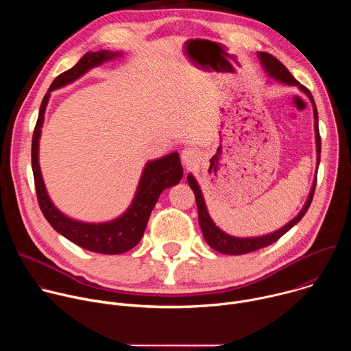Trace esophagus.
<instances>
[{"label":"esophagus","instance_id":"34e87169","mask_svg":"<svg viewBox=\"0 0 351 351\" xmlns=\"http://www.w3.org/2000/svg\"><path fill=\"white\" fill-rule=\"evenodd\" d=\"M199 158H202V154H199L197 148L189 147V148H186L182 152V162L186 167V169L194 168L198 164Z\"/></svg>","mask_w":351,"mask_h":351}]
</instances>
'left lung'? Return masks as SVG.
Segmentation results:
<instances>
[{
  "instance_id": "obj_1",
  "label": "left lung",
  "mask_w": 351,
  "mask_h": 351,
  "mask_svg": "<svg viewBox=\"0 0 351 351\" xmlns=\"http://www.w3.org/2000/svg\"><path fill=\"white\" fill-rule=\"evenodd\" d=\"M267 73L269 76H272L274 79L282 82V83H286V84H293V86H298V88L304 91L310 99L311 103L314 106V118H315V133H317V153H318V165H319V158H321V136H319V129H318V112H317V107H315V103H314V98L310 93V90L304 86L300 84L293 76L291 73L287 71V68L280 62L278 61L274 56L268 54V53H260L258 54ZM187 182L195 195V202H197V210H198V223H199V228H202L203 230V236L206 239V241L208 243L210 247H213L214 250H217V252L222 253V254H230V256H240V254H247V253H252V252H256V250H260L263 247H267L272 243H275L278 239H280L289 229H291L300 219H302L307 210L310 208L311 206V202H313V197H314V191H315V184H317V176H315V180H314V184H313V189L310 191V195H308V199L306 206L303 207V210L300 211V214L291 219L286 226H283L282 229L274 232V233H269V234H265V236H260V237H233V236H229L226 234L225 232H222L218 226H215V223L213 222V219L210 218L208 215V211H207V207H206V203H204V198H203V194H202V190H199L195 179L189 175L187 176Z\"/></svg>"
}]
</instances>
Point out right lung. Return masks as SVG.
<instances>
[{
    "instance_id": "right-lung-1",
    "label": "right lung",
    "mask_w": 351,
    "mask_h": 351,
    "mask_svg": "<svg viewBox=\"0 0 351 351\" xmlns=\"http://www.w3.org/2000/svg\"><path fill=\"white\" fill-rule=\"evenodd\" d=\"M118 56L121 54L104 51V49L97 53H87L73 68L58 75L43 98L32 140V168L37 202L43 215L49 225L72 243L90 250V252L101 254H122L133 248L141 240L149 214H152L162 190L175 186L183 178V168L178 153H172L156 161H149L144 168L136 197L129 210L115 221L107 223H84L71 219L60 213L49 199L38 167V140L49 91L76 80L88 69L101 65Z\"/></svg>"
}]
</instances>
